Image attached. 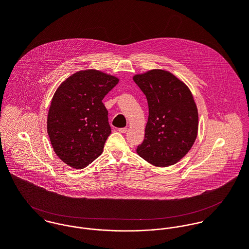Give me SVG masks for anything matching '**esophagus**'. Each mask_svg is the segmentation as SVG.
I'll list each match as a JSON object with an SVG mask.
<instances>
[{
    "mask_svg": "<svg viewBox=\"0 0 249 249\" xmlns=\"http://www.w3.org/2000/svg\"><path fill=\"white\" fill-rule=\"evenodd\" d=\"M118 131L121 132V133H125L127 131V128L126 127H122V128H119Z\"/></svg>",
    "mask_w": 249,
    "mask_h": 249,
    "instance_id": "obj_1",
    "label": "esophagus"
}]
</instances>
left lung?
I'll return each mask as SVG.
<instances>
[{
    "instance_id": "obj_1",
    "label": "left lung",
    "mask_w": 249,
    "mask_h": 249,
    "mask_svg": "<svg viewBox=\"0 0 249 249\" xmlns=\"http://www.w3.org/2000/svg\"><path fill=\"white\" fill-rule=\"evenodd\" d=\"M145 95L148 119L137 153L156 167L172 166L196 139L198 113L189 88L173 73L151 70L133 77Z\"/></svg>"
}]
</instances>
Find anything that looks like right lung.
I'll return each instance as SVG.
<instances>
[{"label": "right lung", "mask_w": 249, "mask_h": 249, "mask_svg": "<svg viewBox=\"0 0 249 249\" xmlns=\"http://www.w3.org/2000/svg\"><path fill=\"white\" fill-rule=\"evenodd\" d=\"M119 79L96 70L79 71L57 88L48 114L47 129L56 155L83 169L103 152L111 127L103 104Z\"/></svg>", "instance_id": "obj_1"}]
</instances>
